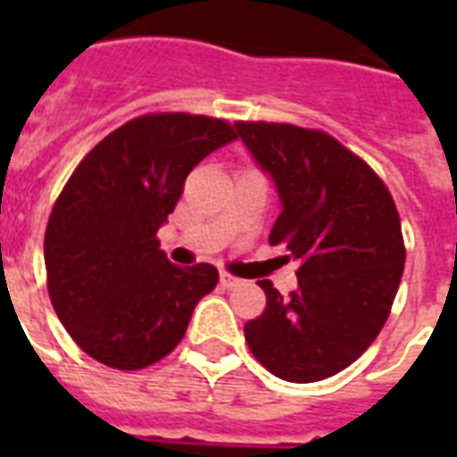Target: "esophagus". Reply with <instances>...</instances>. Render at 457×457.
<instances>
[{
    "instance_id": "esophagus-1",
    "label": "esophagus",
    "mask_w": 457,
    "mask_h": 457,
    "mask_svg": "<svg viewBox=\"0 0 457 457\" xmlns=\"http://www.w3.org/2000/svg\"><path fill=\"white\" fill-rule=\"evenodd\" d=\"M220 285L225 287V289H232V287L242 285V279L235 278V275H229V272H220Z\"/></svg>"
}]
</instances>
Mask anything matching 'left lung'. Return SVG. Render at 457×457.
<instances>
[{"label": "left lung", "instance_id": "left-lung-1", "mask_svg": "<svg viewBox=\"0 0 457 457\" xmlns=\"http://www.w3.org/2000/svg\"><path fill=\"white\" fill-rule=\"evenodd\" d=\"M235 128L282 199L270 244L299 261L289 296L258 282L268 303L244 337L275 377L320 382L358 361L389 318L405 265L396 204L382 178L327 132L265 120Z\"/></svg>", "mask_w": 457, "mask_h": 457}]
</instances>
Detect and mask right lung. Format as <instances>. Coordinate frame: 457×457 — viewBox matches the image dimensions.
Listing matches in <instances>:
<instances>
[{
    "mask_svg": "<svg viewBox=\"0 0 457 457\" xmlns=\"http://www.w3.org/2000/svg\"><path fill=\"white\" fill-rule=\"evenodd\" d=\"M235 137L222 118L145 113L106 135L68 178L46 222V289L61 325L95 361L149 368L213 292V265H172L156 232L194 165Z\"/></svg>",
    "mask_w": 457,
    "mask_h": 457,
    "instance_id": "1",
    "label": "right lung"
}]
</instances>
